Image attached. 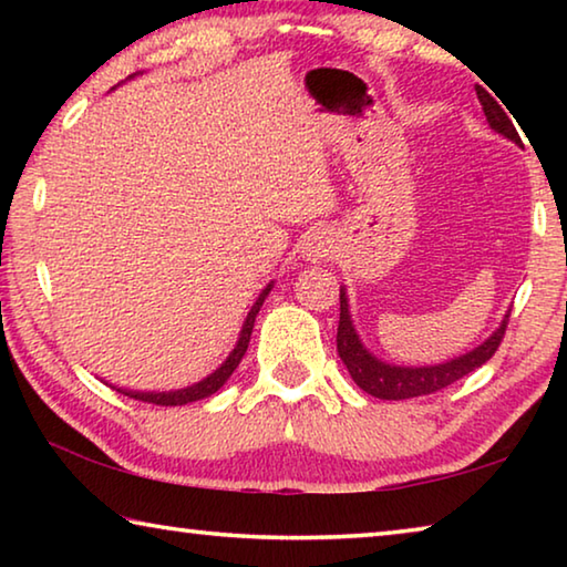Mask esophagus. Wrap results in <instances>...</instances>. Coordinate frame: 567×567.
I'll list each match as a JSON object with an SVG mask.
<instances>
[{"label": "esophagus", "mask_w": 567, "mask_h": 567, "mask_svg": "<svg viewBox=\"0 0 567 567\" xmlns=\"http://www.w3.org/2000/svg\"><path fill=\"white\" fill-rule=\"evenodd\" d=\"M334 252V237L330 229H312L307 233L302 239V257L310 262H320L328 260V257Z\"/></svg>", "instance_id": "esophagus-1"}]
</instances>
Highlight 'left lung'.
<instances>
[{"label":"left lung","mask_w":567,"mask_h":567,"mask_svg":"<svg viewBox=\"0 0 567 567\" xmlns=\"http://www.w3.org/2000/svg\"><path fill=\"white\" fill-rule=\"evenodd\" d=\"M475 92H477L480 104H483V112L487 122H491V127L495 132H501L503 137L513 140L515 145H520V134H517L511 117L505 114L507 107L503 110L501 104L493 100V94L483 87H475ZM507 318H511V312L505 315L501 328H497L491 338H487L483 344H477L475 350L460 354L455 360H447L443 364H425V368H400V364L382 362L370 350H364V344L360 342L358 332H354V324L350 318L348 295H344V287H340L338 354L352 375V380L358 382V388H362L368 395L380 398V400H410V398L430 395V392H437L447 385H453L455 380L465 378L467 372L477 370L480 364L491 360L505 338Z\"/></svg>","instance_id":"1"}]
</instances>
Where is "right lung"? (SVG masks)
I'll use <instances>...</instances> for the list:
<instances>
[{"mask_svg":"<svg viewBox=\"0 0 567 567\" xmlns=\"http://www.w3.org/2000/svg\"><path fill=\"white\" fill-rule=\"evenodd\" d=\"M270 290H272V282L267 285L265 290L260 292V297H257V300H255L252 310L247 312V320H245V324H243V332H239V340H237V344H235V350L229 352V358H227L223 364H219V368L213 372V375H207L205 380H199V382H195V385H189V388H185V390H172V392H134V390H120V388H117V392H122V395H127V398H134V400L152 402V405H165V408H172V405H187V402L209 398V395H213V392H217L219 388L225 385V382L229 380V375H233V372L237 370L239 360L245 358L247 344H249V334H252V328H255V318H257V312H260L265 297L270 295Z\"/></svg>","mask_w":567,"mask_h":567,"instance_id":"right-lung-1","label":"right lung"}]
</instances>
